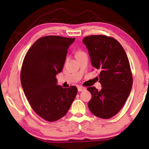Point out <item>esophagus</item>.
Wrapping results in <instances>:
<instances>
[{
	"mask_svg": "<svg viewBox=\"0 0 149 149\" xmlns=\"http://www.w3.org/2000/svg\"><path fill=\"white\" fill-rule=\"evenodd\" d=\"M77 90H78V91H83L85 90V88L84 87L79 86V87H77Z\"/></svg>",
	"mask_w": 149,
	"mask_h": 149,
	"instance_id": "obj_1",
	"label": "esophagus"
}]
</instances>
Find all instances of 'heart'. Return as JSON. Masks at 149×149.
<instances>
[{
    "label": "heart",
    "instance_id": "b5f03b06",
    "mask_svg": "<svg viewBox=\"0 0 149 149\" xmlns=\"http://www.w3.org/2000/svg\"><path fill=\"white\" fill-rule=\"evenodd\" d=\"M83 52H82V51H78V52H77V54H81V53H83Z\"/></svg>",
    "mask_w": 149,
    "mask_h": 149
}]
</instances>
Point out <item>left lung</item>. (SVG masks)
I'll return each mask as SVG.
<instances>
[{
    "label": "left lung",
    "instance_id": "obj_1",
    "mask_svg": "<svg viewBox=\"0 0 149 149\" xmlns=\"http://www.w3.org/2000/svg\"><path fill=\"white\" fill-rule=\"evenodd\" d=\"M84 43L89 51L91 64L99 70L102 89L95 87L87 90L91 93L88 107L96 116L108 119L122 109L130 94L133 77L130 62L122 45L107 35H90Z\"/></svg>",
    "mask_w": 149,
    "mask_h": 149
}]
</instances>
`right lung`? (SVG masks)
Masks as SVG:
<instances>
[{"label": "right lung", "mask_w": 149, "mask_h": 149, "mask_svg": "<svg viewBox=\"0 0 149 149\" xmlns=\"http://www.w3.org/2000/svg\"><path fill=\"white\" fill-rule=\"evenodd\" d=\"M74 41L57 35L41 37L27 52L22 63L20 80L24 94L34 112L48 122L64 116L77 93L75 86L58 85L56 78Z\"/></svg>", "instance_id": "add662e5"}]
</instances>
